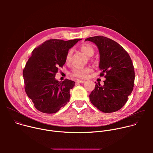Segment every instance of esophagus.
<instances>
[{
  "mask_svg": "<svg viewBox=\"0 0 153 153\" xmlns=\"http://www.w3.org/2000/svg\"><path fill=\"white\" fill-rule=\"evenodd\" d=\"M85 81V80H77L76 81V83H84Z\"/></svg>",
  "mask_w": 153,
  "mask_h": 153,
  "instance_id": "esophagus-1",
  "label": "esophagus"
}]
</instances>
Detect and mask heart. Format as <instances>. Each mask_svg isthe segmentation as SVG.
Returning <instances> with one entry per match:
<instances>
[{"mask_svg":"<svg viewBox=\"0 0 153 153\" xmlns=\"http://www.w3.org/2000/svg\"><path fill=\"white\" fill-rule=\"evenodd\" d=\"M80 49L82 51H83L86 55L88 56H92L94 54V49L92 45L88 44V43H85L80 47ZM73 51L71 50H70L66 56V61L67 62H70L71 59ZM92 71V69L90 67H75L72 71L71 74L73 77L80 78V79H85L88 77V74Z\"/></svg>","mask_w":153,"mask_h":153,"instance_id":"1","label":"heart"}]
</instances>
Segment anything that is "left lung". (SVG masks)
<instances>
[{
  "label": "left lung",
  "instance_id": "1",
  "mask_svg": "<svg viewBox=\"0 0 153 153\" xmlns=\"http://www.w3.org/2000/svg\"><path fill=\"white\" fill-rule=\"evenodd\" d=\"M97 45L100 54V76H104V85L96 83L90 94L91 103L103 113H113L121 109L132 93L135 73L128 53L114 40L103 36L85 39ZM96 83V82H95Z\"/></svg>",
  "mask_w": 153,
  "mask_h": 153
}]
</instances>
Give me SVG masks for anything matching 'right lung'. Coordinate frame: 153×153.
Here are the masks:
<instances>
[{
  "mask_svg": "<svg viewBox=\"0 0 153 153\" xmlns=\"http://www.w3.org/2000/svg\"><path fill=\"white\" fill-rule=\"evenodd\" d=\"M80 40L50 39L32 51L23 76L25 92L39 111L56 113L69 102L75 82L67 79L59 82L55 76L65 63L69 49Z\"/></svg>",
  "mask_w": 153,
  "mask_h": 153,
  "instance_id": "add662e5",
  "label": "right lung"
}]
</instances>
